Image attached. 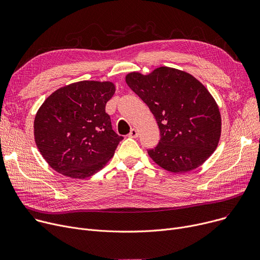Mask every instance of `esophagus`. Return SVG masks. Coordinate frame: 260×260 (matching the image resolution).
I'll return each mask as SVG.
<instances>
[{
  "label": "esophagus",
  "mask_w": 260,
  "mask_h": 260,
  "mask_svg": "<svg viewBox=\"0 0 260 260\" xmlns=\"http://www.w3.org/2000/svg\"><path fill=\"white\" fill-rule=\"evenodd\" d=\"M138 135H139V133H138L137 129H136V128H132L131 132H129V134H128V137H131V138H137Z\"/></svg>",
  "instance_id": "1"
}]
</instances>
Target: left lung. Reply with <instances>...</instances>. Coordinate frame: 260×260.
<instances>
[{"label": "left lung", "instance_id": "8db88e82", "mask_svg": "<svg viewBox=\"0 0 260 260\" xmlns=\"http://www.w3.org/2000/svg\"><path fill=\"white\" fill-rule=\"evenodd\" d=\"M125 81L158 123L160 141L147 153L159 167L172 173H186L214 153L221 135L219 107L195 77L161 66L148 75L129 73Z\"/></svg>", "mask_w": 260, "mask_h": 260}]
</instances>
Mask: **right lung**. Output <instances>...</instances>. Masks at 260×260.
<instances>
[{"instance_id": "1", "label": "right lung", "mask_w": 260, "mask_h": 260, "mask_svg": "<svg viewBox=\"0 0 260 260\" xmlns=\"http://www.w3.org/2000/svg\"><path fill=\"white\" fill-rule=\"evenodd\" d=\"M115 90L109 81H80L53 91L40 106L35 140L51 169L84 179L114 156L123 137L113 131L105 105Z\"/></svg>"}]
</instances>
